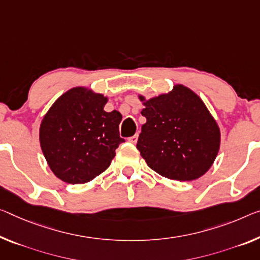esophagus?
I'll return each mask as SVG.
<instances>
[{"label": "esophagus", "instance_id": "obj_1", "mask_svg": "<svg viewBox=\"0 0 260 260\" xmlns=\"http://www.w3.org/2000/svg\"><path fill=\"white\" fill-rule=\"evenodd\" d=\"M137 141H138V136L137 135H135V136H133V137L127 138V142L131 143V144H136V143H137Z\"/></svg>", "mask_w": 260, "mask_h": 260}]
</instances>
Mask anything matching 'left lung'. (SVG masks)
Listing matches in <instances>:
<instances>
[{
  "label": "left lung",
  "instance_id": "left-lung-1",
  "mask_svg": "<svg viewBox=\"0 0 260 260\" xmlns=\"http://www.w3.org/2000/svg\"><path fill=\"white\" fill-rule=\"evenodd\" d=\"M146 118L137 149L147 166L171 180L190 181L206 174L217 157L221 131L202 99L188 87L145 99Z\"/></svg>",
  "mask_w": 260,
  "mask_h": 260
}]
</instances>
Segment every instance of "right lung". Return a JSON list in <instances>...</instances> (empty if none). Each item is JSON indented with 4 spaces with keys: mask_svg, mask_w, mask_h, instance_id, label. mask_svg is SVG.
<instances>
[{
    "mask_svg": "<svg viewBox=\"0 0 260 260\" xmlns=\"http://www.w3.org/2000/svg\"><path fill=\"white\" fill-rule=\"evenodd\" d=\"M108 98L87 87H73L55 100L42 119L39 143L55 177L79 185L110 166L124 139L119 137L122 115L107 113Z\"/></svg>",
    "mask_w": 260,
    "mask_h": 260,
    "instance_id": "obj_1",
    "label": "right lung"
}]
</instances>
